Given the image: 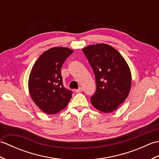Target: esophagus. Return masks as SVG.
Wrapping results in <instances>:
<instances>
[{
	"instance_id": "1",
	"label": "esophagus",
	"mask_w": 159,
	"mask_h": 159,
	"mask_svg": "<svg viewBox=\"0 0 159 159\" xmlns=\"http://www.w3.org/2000/svg\"><path fill=\"white\" fill-rule=\"evenodd\" d=\"M82 91H83V88H82L81 87H80L78 89H75V92L76 93H79V92H81Z\"/></svg>"
}]
</instances>
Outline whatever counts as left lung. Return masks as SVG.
Masks as SVG:
<instances>
[{
	"instance_id": "left-lung-1",
	"label": "left lung",
	"mask_w": 159,
	"mask_h": 159,
	"mask_svg": "<svg viewBox=\"0 0 159 159\" xmlns=\"http://www.w3.org/2000/svg\"><path fill=\"white\" fill-rule=\"evenodd\" d=\"M82 50L96 77V91L91 102L101 112H113L130 93V67L121 54L107 43L89 45Z\"/></svg>"
}]
</instances>
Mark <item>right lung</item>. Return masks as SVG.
Here are the masks:
<instances>
[{
  "mask_svg": "<svg viewBox=\"0 0 159 159\" xmlns=\"http://www.w3.org/2000/svg\"><path fill=\"white\" fill-rule=\"evenodd\" d=\"M74 51L55 47L43 52L33 65L29 78V91L33 102L47 114L59 113L68 104L72 91L63 85L61 68Z\"/></svg>",
  "mask_w": 159,
  "mask_h": 159,
  "instance_id": "obj_1",
  "label": "right lung"
}]
</instances>
